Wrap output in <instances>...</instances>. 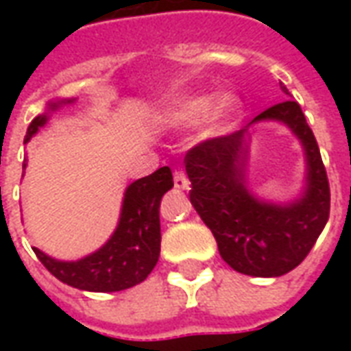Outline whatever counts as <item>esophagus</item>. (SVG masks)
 Instances as JSON below:
<instances>
[{
	"mask_svg": "<svg viewBox=\"0 0 351 351\" xmlns=\"http://www.w3.org/2000/svg\"><path fill=\"white\" fill-rule=\"evenodd\" d=\"M173 180H175V188H178V190H188L190 188V180H188V176H186V173L184 171H175V175H173Z\"/></svg>",
	"mask_w": 351,
	"mask_h": 351,
	"instance_id": "esophagus-1",
	"label": "esophagus"
}]
</instances>
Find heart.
<instances>
[{
	"instance_id": "1",
	"label": "heart",
	"mask_w": 351,
	"mask_h": 351,
	"mask_svg": "<svg viewBox=\"0 0 351 351\" xmlns=\"http://www.w3.org/2000/svg\"><path fill=\"white\" fill-rule=\"evenodd\" d=\"M241 114V101L233 95L213 97H193L178 103L167 110V122L175 125H195L206 116V133L208 135H226L233 130L237 118Z\"/></svg>"
}]
</instances>
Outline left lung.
<instances>
[{"mask_svg": "<svg viewBox=\"0 0 351 351\" xmlns=\"http://www.w3.org/2000/svg\"><path fill=\"white\" fill-rule=\"evenodd\" d=\"M280 88L289 95L284 84ZM261 119L286 123L302 141L307 188L293 204H267L245 188L247 128ZM184 163L191 182V205L213 231L221 259L237 272L271 278L293 271L308 256L329 220L331 191L322 154L293 99L272 105L231 135L199 143L188 150Z\"/></svg>", "mask_w": 351, "mask_h": 351, "instance_id": "8db88e82", "label": "left lung"}]
</instances>
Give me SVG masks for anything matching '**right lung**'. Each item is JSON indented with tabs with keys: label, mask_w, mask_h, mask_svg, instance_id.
Returning a JSON list of instances; mask_svg holds the SVG:
<instances>
[{
	"label": "right lung",
	"mask_w": 351,
	"mask_h": 351,
	"mask_svg": "<svg viewBox=\"0 0 351 351\" xmlns=\"http://www.w3.org/2000/svg\"><path fill=\"white\" fill-rule=\"evenodd\" d=\"M65 103H73V99L52 101L49 110H56ZM47 120L49 112L35 116L24 141L27 143L34 137ZM171 188L173 173L169 167H161L152 175L131 182L123 193L118 228L99 250L86 258L58 261L39 248H34L35 256L60 282L84 291L108 293L137 286L152 272L160 258V201Z\"/></svg>",
	"instance_id": "obj_1"
}]
</instances>
